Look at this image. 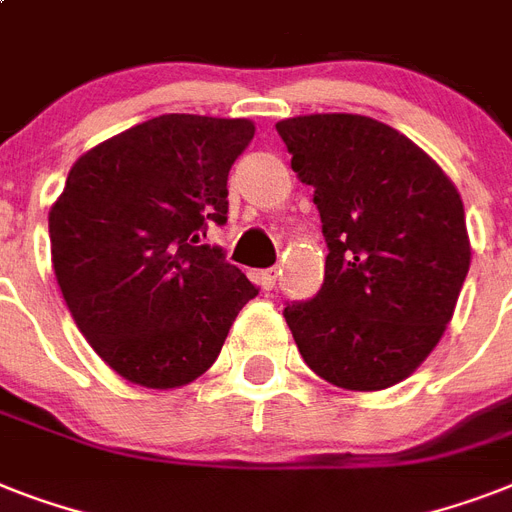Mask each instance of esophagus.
<instances>
[{"mask_svg":"<svg viewBox=\"0 0 512 512\" xmlns=\"http://www.w3.org/2000/svg\"><path fill=\"white\" fill-rule=\"evenodd\" d=\"M257 279H260V287H263V289H273V287H276V279H279V273L273 271V268H268V271L257 273Z\"/></svg>","mask_w":512,"mask_h":512,"instance_id":"obj_1","label":"esophagus"}]
</instances>
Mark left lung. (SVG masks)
I'll return each mask as SVG.
<instances>
[{"label": "left lung", "instance_id": "obj_1", "mask_svg": "<svg viewBox=\"0 0 512 512\" xmlns=\"http://www.w3.org/2000/svg\"><path fill=\"white\" fill-rule=\"evenodd\" d=\"M276 130L313 185L329 247L319 295L287 305L284 319L319 377L390 388L454 316L470 268L460 193L420 146L369 116H295Z\"/></svg>", "mask_w": 512, "mask_h": 512}]
</instances>
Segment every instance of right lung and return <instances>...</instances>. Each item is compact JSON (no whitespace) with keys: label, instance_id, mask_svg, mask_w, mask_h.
Here are the masks:
<instances>
[{"label":"right lung","instance_id":"1","mask_svg":"<svg viewBox=\"0 0 512 512\" xmlns=\"http://www.w3.org/2000/svg\"><path fill=\"white\" fill-rule=\"evenodd\" d=\"M249 119L164 114L90 148L50 209L52 268L76 327L124 380L180 388L215 364L257 287L201 244L228 220Z\"/></svg>","mask_w":512,"mask_h":512}]
</instances>
